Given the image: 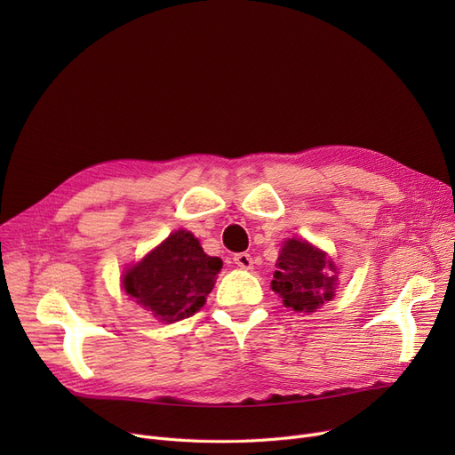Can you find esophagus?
I'll list each match as a JSON object with an SVG mask.
<instances>
[{
    "mask_svg": "<svg viewBox=\"0 0 455 455\" xmlns=\"http://www.w3.org/2000/svg\"><path fill=\"white\" fill-rule=\"evenodd\" d=\"M234 264L242 269H252V258L247 252H240L234 256Z\"/></svg>",
    "mask_w": 455,
    "mask_h": 455,
    "instance_id": "34e87169",
    "label": "esophagus"
}]
</instances>
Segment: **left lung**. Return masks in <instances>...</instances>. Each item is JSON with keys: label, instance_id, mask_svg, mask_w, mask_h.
I'll return each instance as SVG.
<instances>
[{"label": "left lung", "instance_id": "8db88e82", "mask_svg": "<svg viewBox=\"0 0 455 455\" xmlns=\"http://www.w3.org/2000/svg\"><path fill=\"white\" fill-rule=\"evenodd\" d=\"M336 288L338 267L324 251L297 237L283 242L271 280V290L282 297L283 306L312 314L333 299Z\"/></svg>", "mask_w": 455, "mask_h": 455}]
</instances>
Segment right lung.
Masks as SVG:
<instances>
[{"mask_svg": "<svg viewBox=\"0 0 455 455\" xmlns=\"http://www.w3.org/2000/svg\"><path fill=\"white\" fill-rule=\"evenodd\" d=\"M223 261L208 256L197 237L177 230L124 275V290L160 323L172 324L204 306Z\"/></svg>", "mask_w": 455, "mask_h": 455, "instance_id": "right-lung-1", "label": "right lung"}]
</instances>
